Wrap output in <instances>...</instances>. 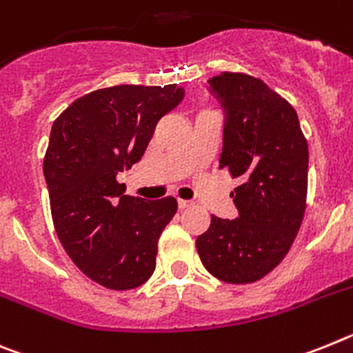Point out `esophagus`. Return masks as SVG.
Listing matches in <instances>:
<instances>
[{
    "label": "esophagus",
    "instance_id": "esophagus-1",
    "mask_svg": "<svg viewBox=\"0 0 353 353\" xmlns=\"http://www.w3.org/2000/svg\"><path fill=\"white\" fill-rule=\"evenodd\" d=\"M177 206H179V210H186V208L192 206V202L185 201V199H179V201H177Z\"/></svg>",
    "mask_w": 353,
    "mask_h": 353
}]
</instances>
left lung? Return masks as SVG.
I'll list each match as a JSON object with an SVG mask.
<instances>
[{
	"instance_id": "1",
	"label": "left lung",
	"mask_w": 353,
	"mask_h": 353,
	"mask_svg": "<svg viewBox=\"0 0 353 353\" xmlns=\"http://www.w3.org/2000/svg\"><path fill=\"white\" fill-rule=\"evenodd\" d=\"M208 83L225 113L220 168L241 185L231 194L238 219L213 214L195 247L223 283H256L283 261L304 219L307 140L293 106L261 79L222 72Z\"/></svg>"
}]
</instances>
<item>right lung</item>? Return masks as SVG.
<instances>
[{"mask_svg":"<svg viewBox=\"0 0 353 353\" xmlns=\"http://www.w3.org/2000/svg\"><path fill=\"white\" fill-rule=\"evenodd\" d=\"M183 97L176 85H117L79 97L53 122L44 177L58 240L108 290L142 286L156 268L159 234L177 201L124 195L117 174L142 158L159 119Z\"/></svg>","mask_w":353,"mask_h":353,"instance_id":"1","label":"right lung"}]
</instances>
